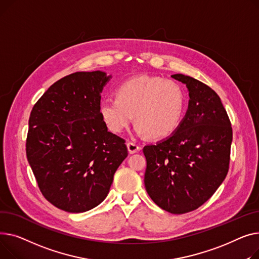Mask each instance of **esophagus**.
I'll list each match as a JSON object with an SVG mask.
<instances>
[{
    "instance_id": "34e87169",
    "label": "esophagus",
    "mask_w": 259,
    "mask_h": 259,
    "mask_svg": "<svg viewBox=\"0 0 259 259\" xmlns=\"http://www.w3.org/2000/svg\"><path fill=\"white\" fill-rule=\"evenodd\" d=\"M127 149L130 154H135L138 150H140V146L136 142H127Z\"/></svg>"
}]
</instances>
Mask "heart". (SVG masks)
Segmentation results:
<instances>
[{"label": "heart", "instance_id": "b5f03b06", "mask_svg": "<svg viewBox=\"0 0 259 259\" xmlns=\"http://www.w3.org/2000/svg\"><path fill=\"white\" fill-rule=\"evenodd\" d=\"M116 95L99 104L103 122L115 134L124 132L135 114L137 135L163 138L172 134L184 117L185 92L174 80L139 76L120 84Z\"/></svg>", "mask_w": 259, "mask_h": 259}]
</instances>
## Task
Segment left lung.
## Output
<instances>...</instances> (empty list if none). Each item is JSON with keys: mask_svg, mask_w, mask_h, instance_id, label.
<instances>
[{"mask_svg": "<svg viewBox=\"0 0 259 259\" xmlns=\"http://www.w3.org/2000/svg\"><path fill=\"white\" fill-rule=\"evenodd\" d=\"M171 77L186 84L188 109L168 138L144 146V184L160 208L183 214L208 201L225 180L232 127L213 90L187 75L174 74Z\"/></svg>", "mask_w": 259, "mask_h": 259, "instance_id": "obj_1", "label": "left lung"}]
</instances>
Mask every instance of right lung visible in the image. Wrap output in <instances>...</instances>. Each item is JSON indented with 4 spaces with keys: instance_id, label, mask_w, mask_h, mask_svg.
I'll use <instances>...</instances> for the list:
<instances>
[{
    "instance_id": "add662e5",
    "label": "right lung",
    "mask_w": 259,
    "mask_h": 259,
    "mask_svg": "<svg viewBox=\"0 0 259 259\" xmlns=\"http://www.w3.org/2000/svg\"><path fill=\"white\" fill-rule=\"evenodd\" d=\"M111 78L102 71L70 74L46 91L30 114V167L46 200L71 213L98 206L127 157L124 139L108 131L99 113Z\"/></svg>"
}]
</instances>
